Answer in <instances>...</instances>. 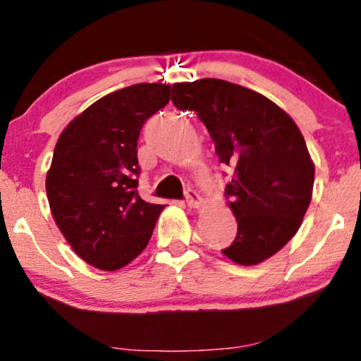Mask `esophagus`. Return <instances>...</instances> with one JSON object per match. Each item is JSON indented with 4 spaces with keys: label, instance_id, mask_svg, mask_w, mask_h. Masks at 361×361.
<instances>
[{
    "label": "esophagus",
    "instance_id": "esophagus-1",
    "mask_svg": "<svg viewBox=\"0 0 361 361\" xmlns=\"http://www.w3.org/2000/svg\"><path fill=\"white\" fill-rule=\"evenodd\" d=\"M186 203H188L190 208H200L203 205V198L195 192V190H186Z\"/></svg>",
    "mask_w": 361,
    "mask_h": 361
}]
</instances>
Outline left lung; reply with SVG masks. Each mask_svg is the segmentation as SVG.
<instances>
[{
    "instance_id": "left-lung-1",
    "label": "left lung",
    "mask_w": 361,
    "mask_h": 361,
    "mask_svg": "<svg viewBox=\"0 0 361 361\" xmlns=\"http://www.w3.org/2000/svg\"><path fill=\"white\" fill-rule=\"evenodd\" d=\"M178 109L205 124L220 163L232 169L225 192L235 240L224 255L257 266L296 235L311 203L314 163L288 112L266 95L220 79L173 84Z\"/></svg>"
}]
</instances>
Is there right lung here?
Instances as JSON below:
<instances>
[{"label": "right lung", "instance_id": "obj_1", "mask_svg": "<svg viewBox=\"0 0 361 361\" xmlns=\"http://www.w3.org/2000/svg\"><path fill=\"white\" fill-rule=\"evenodd\" d=\"M166 84H136L73 117L55 145L47 197L73 252L101 271L128 266L146 249L164 205L137 195V139L169 102Z\"/></svg>", "mask_w": 361, "mask_h": 361}]
</instances>
